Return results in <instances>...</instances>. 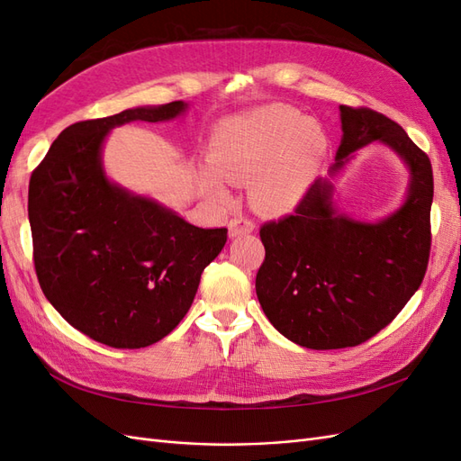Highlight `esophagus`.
Listing matches in <instances>:
<instances>
[{"label": "esophagus", "mask_w": 461, "mask_h": 461, "mask_svg": "<svg viewBox=\"0 0 461 461\" xmlns=\"http://www.w3.org/2000/svg\"><path fill=\"white\" fill-rule=\"evenodd\" d=\"M254 229H256V222L252 219H248V217H234L229 222V234L232 236V239H234V236L254 232Z\"/></svg>", "instance_id": "1"}]
</instances>
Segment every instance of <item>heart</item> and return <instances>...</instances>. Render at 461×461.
Instances as JSON below:
<instances>
[{
  "label": "heart",
  "mask_w": 461,
  "mask_h": 461,
  "mask_svg": "<svg viewBox=\"0 0 461 461\" xmlns=\"http://www.w3.org/2000/svg\"><path fill=\"white\" fill-rule=\"evenodd\" d=\"M325 149V134L313 119L286 107H263L219 122L209 138L202 175L213 200L229 198V183H249L261 212L281 215L294 209Z\"/></svg>",
  "instance_id": "obj_1"
}]
</instances>
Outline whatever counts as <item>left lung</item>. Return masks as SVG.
I'll return each instance as SVG.
<instances>
[{
	"label": "left lung",
	"mask_w": 461,
	"mask_h": 461,
	"mask_svg": "<svg viewBox=\"0 0 461 461\" xmlns=\"http://www.w3.org/2000/svg\"><path fill=\"white\" fill-rule=\"evenodd\" d=\"M342 142L332 175L348 156L379 140L406 161L411 183L396 213L359 222L334 212L329 180H315L294 213L259 229L265 259L256 276L273 327L312 350L369 340L421 286L430 254L432 167L398 122L369 107L340 105Z\"/></svg>",
	"instance_id": "obj_1"
}]
</instances>
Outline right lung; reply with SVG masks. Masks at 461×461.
Wrapping results in <instances>:
<instances>
[{
  "instance_id": "obj_1",
  "label": "right lung",
  "mask_w": 461,
  "mask_h": 461,
  "mask_svg": "<svg viewBox=\"0 0 461 461\" xmlns=\"http://www.w3.org/2000/svg\"><path fill=\"white\" fill-rule=\"evenodd\" d=\"M185 102L80 121L55 138L32 171L29 221L44 296L68 325L111 348H146L190 310L227 229H200L171 209L109 183L100 161L107 132L159 122Z\"/></svg>"
}]
</instances>
